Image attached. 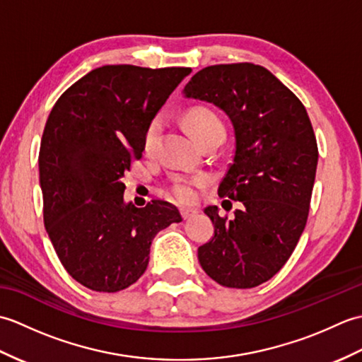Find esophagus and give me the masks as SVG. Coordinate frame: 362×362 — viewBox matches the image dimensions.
Instances as JSON below:
<instances>
[{
	"instance_id": "34e87169",
	"label": "esophagus",
	"mask_w": 362,
	"mask_h": 362,
	"mask_svg": "<svg viewBox=\"0 0 362 362\" xmlns=\"http://www.w3.org/2000/svg\"><path fill=\"white\" fill-rule=\"evenodd\" d=\"M180 213H182L183 219H189V218H193L194 214H197V210L196 209H180Z\"/></svg>"
}]
</instances>
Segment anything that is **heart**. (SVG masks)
I'll return each mask as SVG.
<instances>
[{
	"mask_svg": "<svg viewBox=\"0 0 362 362\" xmlns=\"http://www.w3.org/2000/svg\"><path fill=\"white\" fill-rule=\"evenodd\" d=\"M185 124L188 130L199 143H204L210 138L226 135L224 122L209 107H191L185 112ZM161 130V119L157 117L153 118L143 135V148L146 152H152L156 148L157 138ZM204 183V177H175L169 185V193H171L177 201L180 202H193L197 197V188Z\"/></svg>",
	"mask_w": 362,
	"mask_h": 362,
	"instance_id": "1",
	"label": "heart"
}]
</instances>
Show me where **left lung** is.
Instances as JSON below:
<instances>
[{"label":"left lung","instance_id":"left-lung-1","mask_svg":"<svg viewBox=\"0 0 362 362\" xmlns=\"http://www.w3.org/2000/svg\"><path fill=\"white\" fill-rule=\"evenodd\" d=\"M183 93L218 105L235 130L219 196L241 209L230 219L214 205L204 210L214 236L199 247V263L222 286L255 288L286 264L308 219L319 157L310 117L271 71L249 62L202 68Z\"/></svg>","mask_w":362,"mask_h":362}]
</instances>
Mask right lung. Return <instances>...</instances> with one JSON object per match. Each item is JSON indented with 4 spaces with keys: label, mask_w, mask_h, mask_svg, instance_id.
I'll return each instance as SVG.
<instances>
[{
    "label": "right lung",
    "mask_w": 362,
    "mask_h": 362,
    "mask_svg": "<svg viewBox=\"0 0 362 362\" xmlns=\"http://www.w3.org/2000/svg\"><path fill=\"white\" fill-rule=\"evenodd\" d=\"M191 68L105 65L54 104L38 171L43 221L60 263L98 292H118L144 274L152 240L180 222L177 206L124 204L121 177L141 158L143 135Z\"/></svg>",
    "instance_id": "right-lung-1"
}]
</instances>
